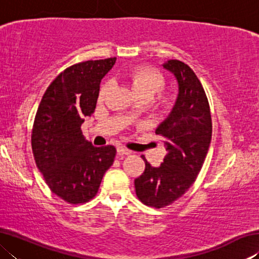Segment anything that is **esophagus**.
Listing matches in <instances>:
<instances>
[{
	"label": "esophagus",
	"instance_id": "obj_1",
	"mask_svg": "<svg viewBox=\"0 0 259 259\" xmlns=\"http://www.w3.org/2000/svg\"><path fill=\"white\" fill-rule=\"evenodd\" d=\"M116 152H117V154H119V155H130L131 154V151H129L128 148H124L122 146L117 147Z\"/></svg>",
	"mask_w": 259,
	"mask_h": 259
}]
</instances>
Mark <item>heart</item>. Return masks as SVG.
Listing matches in <instances>:
<instances>
[{
    "mask_svg": "<svg viewBox=\"0 0 259 259\" xmlns=\"http://www.w3.org/2000/svg\"><path fill=\"white\" fill-rule=\"evenodd\" d=\"M126 82L131 90L139 99H151L164 87L165 78L161 72L155 68L139 66L130 69L126 74ZM111 90V84L105 82L98 93V102H104ZM174 105V99L165 93L157 94L152 102V106L159 113H166Z\"/></svg>",
    "mask_w": 259,
    "mask_h": 259,
    "instance_id": "heart-1",
    "label": "heart"
}]
</instances>
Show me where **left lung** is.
<instances>
[{
	"mask_svg": "<svg viewBox=\"0 0 259 259\" xmlns=\"http://www.w3.org/2000/svg\"><path fill=\"white\" fill-rule=\"evenodd\" d=\"M163 67L174 73L179 85L171 113L155 130L163 138L166 154L157 168L143 155L145 170L135 179L138 199L157 209L174 203L195 182L212 134L207 95L193 69L177 59L168 60Z\"/></svg>",
	"mask_w": 259,
	"mask_h": 259,
	"instance_id": "1",
	"label": "left lung"
}]
</instances>
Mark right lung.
<instances>
[{"label":"right lung","mask_w":259,"mask_h":259,"mask_svg":"<svg viewBox=\"0 0 259 259\" xmlns=\"http://www.w3.org/2000/svg\"><path fill=\"white\" fill-rule=\"evenodd\" d=\"M115 60H87L67 67L48 87L35 115V163L52 193L71 204L95 198L116 154L112 145H91L81 130L84 116L95 112L100 81Z\"/></svg>","instance_id":"right-lung-1"}]
</instances>
